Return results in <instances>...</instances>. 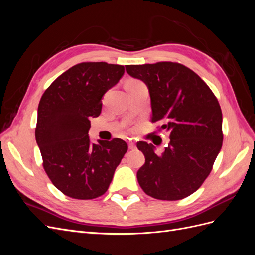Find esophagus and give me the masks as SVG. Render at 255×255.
<instances>
[{
  "label": "esophagus",
  "mask_w": 255,
  "mask_h": 255,
  "mask_svg": "<svg viewBox=\"0 0 255 255\" xmlns=\"http://www.w3.org/2000/svg\"><path fill=\"white\" fill-rule=\"evenodd\" d=\"M135 148H136L135 143H134V142H132V141H129V142H128V149H130V150H134Z\"/></svg>",
  "instance_id": "1"
}]
</instances>
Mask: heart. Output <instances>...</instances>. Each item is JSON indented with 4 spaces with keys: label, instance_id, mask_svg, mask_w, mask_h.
<instances>
[{
    "label": "heart",
    "instance_id": "1",
    "mask_svg": "<svg viewBox=\"0 0 255 255\" xmlns=\"http://www.w3.org/2000/svg\"><path fill=\"white\" fill-rule=\"evenodd\" d=\"M138 84H141V82L137 81V80H129L127 82L126 86H132V85H138Z\"/></svg>",
    "mask_w": 255,
    "mask_h": 255
}]
</instances>
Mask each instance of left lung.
<instances>
[{"label":"left lung","instance_id":"1","mask_svg":"<svg viewBox=\"0 0 255 255\" xmlns=\"http://www.w3.org/2000/svg\"><path fill=\"white\" fill-rule=\"evenodd\" d=\"M127 72L149 89L152 122L169 133L161 154L152 143H137L145 158L137 172L148 196L175 201L199 189L221 150L222 113L217 98L189 68L171 61L128 65Z\"/></svg>","mask_w":255,"mask_h":255}]
</instances>
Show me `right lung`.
Listing matches in <instances>:
<instances>
[{
    "label": "right lung",
    "instance_id": "right-lung-1",
    "mask_svg": "<svg viewBox=\"0 0 255 255\" xmlns=\"http://www.w3.org/2000/svg\"><path fill=\"white\" fill-rule=\"evenodd\" d=\"M125 67L81 63L54 81L38 105L36 141L53 185L73 199L104 195L128 151L125 140L91 143L90 118L102 110L105 92L119 82Z\"/></svg>",
    "mask_w": 255,
    "mask_h": 255
}]
</instances>
